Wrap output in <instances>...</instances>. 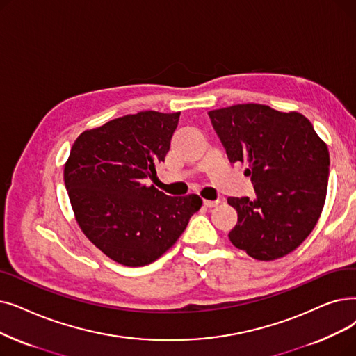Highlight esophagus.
<instances>
[{
	"instance_id": "1",
	"label": "esophagus",
	"mask_w": 356,
	"mask_h": 356,
	"mask_svg": "<svg viewBox=\"0 0 356 356\" xmlns=\"http://www.w3.org/2000/svg\"><path fill=\"white\" fill-rule=\"evenodd\" d=\"M220 204V200H204V205L207 207V208H213V207H216Z\"/></svg>"
}]
</instances>
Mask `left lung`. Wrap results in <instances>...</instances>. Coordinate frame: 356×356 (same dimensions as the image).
I'll return each instance as SVG.
<instances>
[{"label": "left lung", "mask_w": 356, "mask_h": 356, "mask_svg": "<svg viewBox=\"0 0 356 356\" xmlns=\"http://www.w3.org/2000/svg\"><path fill=\"white\" fill-rule=\"evenodd\" d=\"M229 163H241L256 197H228L238 221L229 241L257 260L296 250L317 224L330 157L312 122L297 112L247 103L208 112Z\"/></svg>", "instance_id": "left-lung-1"}]
</instances>
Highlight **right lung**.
Wrapping results in <instances>:
<instances>
[{"mask_svg":"<svg viewBox=\"0 0 356 356\" xmlns=\"http://www.w3.org/2000/svg\"><path fill=\"white\" fill-rule=\"evenodd\" d=\"M180 112L127 115L76 138L64 168L75 218L87 238L120 265L157 260L199 211L197 195L167 196L147 184L157 176Z\"/></svg>","mask_w":356,"mask_h":356,"instance_id":"1","label":"right lung"}]
</instances>
